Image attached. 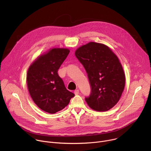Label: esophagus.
<instances>
[{"label": "esophagus", "mask_w": 151, "mask_h": 151, "mask_svg": "<svg viewBox=\"0 0 151 151\" xmlns=\"http://www.w3.org/2000/svg\"><path fill=\"white\" fill-rule=\"evenodd\" d=\"M79 90H75V91H74V94H75V95H78V94H79Z\"/></svg>", "instance_id": "1"}]
</instances>
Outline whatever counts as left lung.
I'll return each mask as SVG.
<instances>
[{
	"label": "left lung",
	"mask_w": 151,
	"mask_h": 151,
	"mask_svg": "<svg viewBox=\"0 0 151 151\" xmlns=\"http://www.w3.org/2000/svg\"><path fill=\"white\" fill-rule=\"evenodd\" d=\"M75 54L88 74L91 93L85 101L89 107L98 112L112 108L119 100L125 83L116 55L109 47L94 42L79 47Z\"/></svg>",
	"instance_id": "left-lung-1"
}]
</instances>
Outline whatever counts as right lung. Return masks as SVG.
I'll use <instances>...</instances> for the list:
<instances>
[{
  "label": "right lung",
  "instance_id": "1",
  "mask_svg": "<svg viewBox=\"0 0 151 151\" xmlns=\"http://www.w3.org/2000/svg\"><path fill=\"white\" fill-rule=\"evenodd\" d=\"M70 52L54 48L39 56L29 68L27 84L30 95L40 109L55 114L67 106L75 94L68 91L58 69Z\"/></svg>",
  "mask_w": 151,
  "mask_h": 151
}]
</instances>
